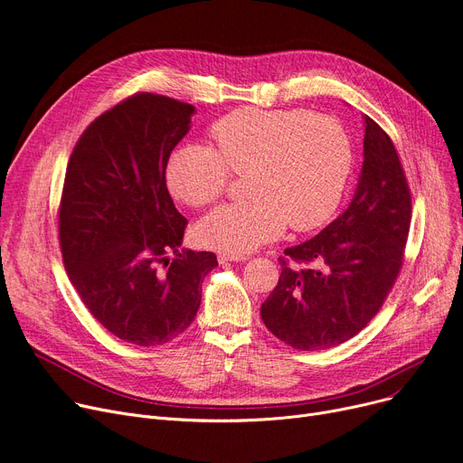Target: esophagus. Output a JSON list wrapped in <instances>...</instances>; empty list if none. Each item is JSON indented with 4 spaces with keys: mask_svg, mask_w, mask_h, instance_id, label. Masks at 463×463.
<instances>
[{
    "mask_svg": "<svg viewBox=\"0 0 463 463\" xmlns=\"http://www.w3.org/2000/svg\"><path fill=\"white\" fill-rule=\"evenodd\" d=\"M220 261H245L249 260L247 254H232V252H218Z\"/></svg>",
    "mask_w": 463,
    "mask_h": 463,
    "instance_id": "1",
    "label": "esophagus"
}]
</instances>
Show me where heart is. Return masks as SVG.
<instances>
[{
  "mask_svg": "<svg viewBox=\"0 0 463 463\" xmlns=\"http://www.w3.org/2000/svg\"><path fill=\"white\" fill-rule=\"evenodd\" d=\"M213 146L184 143L165 164L175 200L205 207L224 194L232 173H247L250 200L226 203L195 228L202 245L247 254L275 241L286 226L307 232L337 209L352 169V141L343 124L307 111L237 109L211 124Z\"/></svg>",
  "mask_w": 463,
  "mask_h": 463,
  "instance_id": "heart-1",
  "label": "heart"
}]
</instances>
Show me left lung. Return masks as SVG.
Returning <instances> with one entry per match:
<instances>
[{
	"label": "left lung",
	"instance_id": "1",
	"mask_svg": "<svg viewBox=\"0 0 463 463\" xmlns=\"http://www.w3.org/2000/svg\"><path fill=\"white\" fill-rule=\"evenodd\" d=\"M354 195L317 237L284 250L279 282L261 303L269 332L298 350L360 334L398 279L411 226V190L386 131L369 117Z\"/></svg>",
	"mask_w": 463,
	"mask_h": 463
}]
</instances>
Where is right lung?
<instances>
[{
	"label": "right lung",
	"instance_id": "1",
	"mask_svg": "<svg viewBox=\"0 0 463 463\" xmlns=\"http://www.w3.org/2000/svg\"><path fill=\"white\" fill-rule=\"evenodd\" d=\"M194 111L167 96H129L82 131L65 169L58 209L65 271L107 332L137 346L181 335L218 266L214 252L181 250L188 222L165 184L167 158Z\"/></svg>",
	"mask_w": 463,
	"mask_h": 463
}]
</instances>
